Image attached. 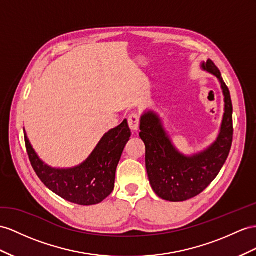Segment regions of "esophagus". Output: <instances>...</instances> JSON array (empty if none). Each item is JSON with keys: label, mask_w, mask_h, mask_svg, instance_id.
I'll list each match as a JSON object with an SVG mask.
<instances>
[{"label": "esophagus", "mask_w": 256, "mask_h": 256, "mask_svg": "<svg viewBox=\"0 0 256 256\" xmlns=\"http://www.w3.org/2000/svg\"><path fill=\"white\" fill-rule=\"evenodd\" d=\"M128 121L130 128L132 130L133 132H136V130H138V128H140V116L137 114L136 112H133L132 114H130Z\"/></svg>", "instance_id": "1"}]
</instances>
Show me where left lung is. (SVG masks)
<instances>
[{"instance_id": "1", "label": "left lung", "mask_w": 256, "mask_h": 256, "mask_svg": "<svg viewBox=\"0 0 256 256\" xmlns=\"http://www.w3.org/2000/svg\"><path fill=\"white\" fill-rule=\"evenodd\" d=\"M202 68L218 78L225 96V114L220 133L204 152L184 156L175 150L158 116L152 111L140 119V136L146 146V168L150 185L166 201H186L201 194L218 175L232 144V104L230 93L215 64L208 60Z\"/></svg>"}]
</instances>
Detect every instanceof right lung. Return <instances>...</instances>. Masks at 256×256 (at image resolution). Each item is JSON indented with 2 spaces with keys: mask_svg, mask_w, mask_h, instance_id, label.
I'll use <instances>...</instances> for the list:
<instances>
[{
  "mask_svg": "<svg viewBox=\"0 0 256 256\" xmlns=\"http://www.w3.org/2000/svg\"><path fill=\"white\" fill-rule=\"evenodd\" d=\"M130 137V130L128 121L124 120L104 135L86 161L69 170L52 168L44 164L32 149L27 136H24V142L31 166L45 186L69 202L93 206L112 192L116 170Z\"/></svg>",
  "mask_w": 256,
  "mask_h": 256,
  "instance_id": "right-lung-1",
  "label": "right lung"
}]
</instances>
